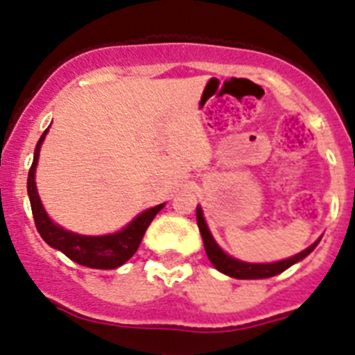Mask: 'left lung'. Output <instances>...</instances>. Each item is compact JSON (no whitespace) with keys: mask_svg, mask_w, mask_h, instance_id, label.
<instances>
[{"mask_svg":"<svg viewBox=\"0 0 355 355\" xmlns=\"http://www.w3.org/2000/svg\"><path fill=\"white\" fill-rule=\"evenodd\" d=\"M196 223L198 228H200L201 239H203V245H205V253L209 257V260L212 261V265L216 267L219 272L226 274L230 277H235V279H265V277H272L281 274L283 270H286L288 267H292L297 261L304 260L313 249L317 248L320 239L313 242L309 248H306L304 251H301L299 254H293V257L285 258V260L272 261V263H249V261L237 260V258L230 257L228 253H225L219 244L216 242V239L212 237L209 226H207L205 217H203V210L201 207H196Z\"/></svg>","mask_w":355,"mask_h":355,"instance_id":"obj_1","label":"left lung"}]
</instances>
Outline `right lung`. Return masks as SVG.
<instances>
[{"mask_svg": "<svg viewBox=\"0 0 355 355\" xmlns=\"http://www.w3.org/2000/svg\"><path fill=\"white\" fill-rule=\"evenodd\" d=\"M47 132H49V129L44 130L37 146H35L33 164H31L30 173H28V196H30L35 226H37L40 237L51 248L62 251L65 257H69L76 263L90 267V269H116L138 251L146 228L150 226L152 219L157 216L159 210L164 207V203L145 210V212L134 217L125 228L118 230L114 233H107V235H79V233L62 228L47 216L40 196H38L37 182H35L38 155H40V148H42Z\"/></svg>", "mask_w": 355, "mask_h": 355, "instance_id": "1", "label": "right lung"}]
</instances>
